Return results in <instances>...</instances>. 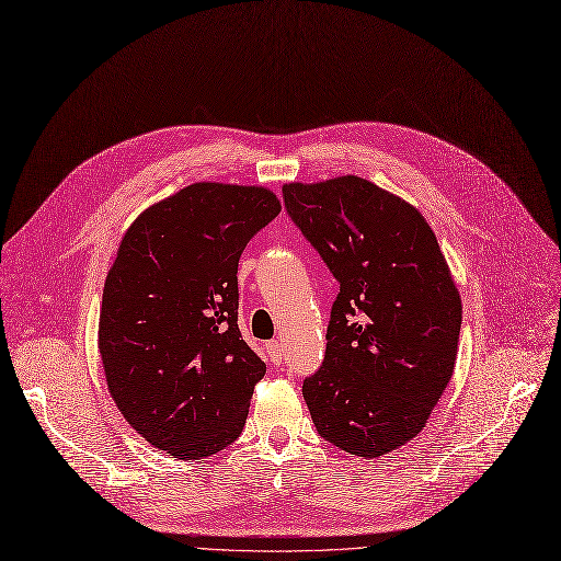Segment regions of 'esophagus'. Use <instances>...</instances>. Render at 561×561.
I'll use <instances>...</instances> for the list:
<instances>
[{
	"instance_id": "obj_1",
	"label": "esophagus",
	"mask_w": 561,
	"mask_h": 561,
	"mask_svg": "<svg viewBox=\"0 0 561 561\" xmlns=\"http://www.w3.org/2000/svg\"><path fill=\"white\" fill-rule=\"evenodd\" d=\"M267 355H270V362L274 366H280V362H283V343L280 341H270L267 343Z\"/></svg>"
}]
</instances>
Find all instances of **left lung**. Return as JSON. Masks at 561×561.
Returning a JSON list of instances; mask_svg holds the SVG:
<instances>
[{"label":"left lung","mask_w":561,"mask_h":561,"mask_svg":"<svg viewBox=\"0 0 561 561\" xmlns=\"http://www.w3.org/2000/svg\"><path fill=\"white\" fill-rule=\"evenodd\" d=\"M296 227L339 280L323 366L304 381L321 438L377 458L413 440L454 375L460 294L424 215L343 175L283 186Z\"/></svg>","instance_id":"obj_1"}]
</instances>
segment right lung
<instances>
[{"label":"right lung","mask_w":561,"mask_h":561,"mask_svg":"<svg viewBox=\"0 0 561 561\" xmlns=\"http://www.w3.org/2000/svg\"><path fill=\"white\" fill-rule=\"evenodd\" d=\"M280 213L265 186L197 182L148 206L107 272L99 353L121 415L199 460L231 445L265 375L238 328V261Z\"/></svg>","instance_id":"right-lung-1"}]
</instances>
